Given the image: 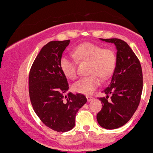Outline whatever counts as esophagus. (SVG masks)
Masks as SVG:
<instances>
[{
	"label": "esophagus",
	"instance_id": "1",
	"mask_svg": "<svg viewBox=\"0 0 153 153\" xmlns=\"http://www.w3.org/2000/svg\"><path fill=\"white\" fill-rule=\"evenodd\" d=\"M86 98H87L88 102H90V101H91L93 99H94V97H92V96H87Z\"/></svg>",
	"mask_w": 153,
	"mask_h": 153
}]
</instances>
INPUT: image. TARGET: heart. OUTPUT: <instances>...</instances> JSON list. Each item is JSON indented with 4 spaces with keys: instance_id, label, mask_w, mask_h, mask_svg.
<instances>
[{
    "instance_id": "obj_1",
    "label": "heart",
    "mask_w": 153,
    "mask_h": 153,
    "mask_svg": "<svg viewBox=\"0 0 153 153\" xmlns=\"http://www.w3.org/2000/svg\"><path fill=\"white\" fill-rule=\"evenodd\" d=\"M73 54L80 61L88 62V73L89 75L80 78L73 85L75 92L91 94L100 84V76L106 79L111 76L115 69L117 57L114 51L103 48L96 44L84 42L75 47ZM61 71L67 78H76L75 60L72 57L63 56L59 60Z\"/></svg>"
}]
</instances>
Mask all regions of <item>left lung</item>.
<instances>
[{
    "instance_id": "1",
    "label": "left lung",
    "mask_w": 153,
    "mask_h": 153,
    "mask_svg": "<svg viewBox=\"0 0 153 153\" xmlns=\"http://www.w3.org/2000/svg\"><path fill=\"white\" fill-rule=\"evenodd\" d=\"M100 39L115 45L117 63L109 84L101 91L106 96L99 98L102 108L96 119L101 127L114 129L124 125L137 108L143 91V72L138 58L125 42L117 38Z\"/></svg>"
}]
</instances>
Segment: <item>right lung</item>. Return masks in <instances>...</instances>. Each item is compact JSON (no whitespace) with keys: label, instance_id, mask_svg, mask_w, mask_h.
<instances>
[{"label":"right lung","instance_id":"1","mask_svg":"<svg viewBox=\"0 0 153 153\" xmlns=\"http://www.w3.org/2000/svg\"><path fill=\"white\" fill-rule=\"evenodd\" d=\"M70 40L52 41L36 56L29 77V92L35 113L47 127L59 132L75 127V115L87 102L83 94L69 92L59 60Z\"/></svg>","mask_w":153,"mask_h":153}]
</instances>
